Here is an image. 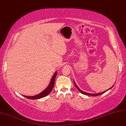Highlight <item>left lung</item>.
<instances>
[{
  "label": "left lung",
  "mask_w": 126,
  "mask_h": 126,
  "mask_svg": "<svg viewBox=\"0 0 126 126\" xmlns=\"http://www.w3.org/2000/svg\"><path fill=\"white\" fill-rule=\"evenodd\" d=\"M74 85H75V87L77 88V89L78 90V91H79V92H80L81 93H82V94H85V95H92V96H97V95H100V94H104L105 93H106V91H107L108 90H109V89H110L112 87H113V86H112L111 87H110V88H109V89H108V90H106V91H104V92H102V93H99V94H89V93H85V92H84V91H82L80 89L78 88V87L77 86V85L76 84V83H75V82H74Z\"/></svg>",
  "instance_id": "left-lung-1"
}]
</instances>
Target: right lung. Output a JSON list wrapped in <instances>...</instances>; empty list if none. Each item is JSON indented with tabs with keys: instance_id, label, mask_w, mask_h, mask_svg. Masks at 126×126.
<instances>
[{
	"instance_id": "obj_1",
	"label": "right lung",
	"mask_w": 126,
	"mask_h": 126,
	"mask_svg": "<svg viewBox=\"0 0 126 126\" xmlns=\"http://www.w3.org/2000/svg\"><path fill=\"white\" fill-rule=\"evenodd\" d=\"M57 75V72H55V74H54V75L52 77V78L51 79V81L49 85V86L47 87V88L45 89L40 94H39L35 95V96H25L24 95L25 97H27V98L30 99H39L41 98L42 97H45L46 96H47V95H48L51 92L52 90L53 89V87H54V82H55V78L56 76Z\"/></svg>"
}]
</instances>
